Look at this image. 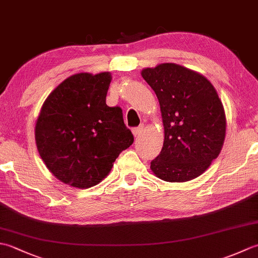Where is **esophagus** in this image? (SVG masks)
<instances>
[{
    "label": "esophagus",
    "instance_id": "1",
    "mask_svg": "<svg viewBox=\"0 0 258 258\" xmlns=\"http://www.w3.org/2000/svg\"><path fill=\"white\" fill-rule=\"evenodd\" d=\"M143 130H144V126L143 125H141V126H138V127H134L133 128V135L135 136V138H139V136L142 134V132H143Z\"/></svg>",
    "mask_w": 258,
    "mask_h": 258
}]
</instances>
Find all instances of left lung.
<instances>
[{
    "label": "left lung",
    "mask_w": 258,
    "mask_h": 258,
    "mask_svg": "<svg viewBox=\"0 0 258 258\" xmlns=\"http://www.w3.org/2000/svg\"><path fill=\"white\" fill-rule=\"evenodd\" d=\"M160 102L164 125L162 151L151 169L165 182L194 179L220 155L226 117L216 90L205 76L175 63L142 71Z\"/></svg>",
    "instance_id": "obj_1"
}]
</instances>
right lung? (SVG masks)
Instances as JSON below:
<instances>
[{"label": "right lung", "instance_id": "add662e5", "mask_svg": "<svg viewBox=\"0 0 258 258\" xmlns=\"http://www.w3.org/2000/svg\"><path fill=\"white\" fill-rule=\"evenodd\" d=\"M112 76L78 73L47 96L35 125V142L46 167L72 187L89 188L105 178L134 138L122 108L106 105Z\"/></svg>", "mask_w": 258, "mask_h": 258}]
</instances>
